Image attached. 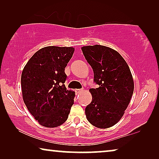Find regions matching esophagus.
<instances>
[{
    "label": "esophagus",
    "mask_w": 159,
    "mask_h": 159,
    "mask_svg": "<svg viewBox=\"0 0 159 159\" xmlns=\"http://www.w3.org/2000/svg\"><path fill=\"white\" fill-rule=\"evenodd\" d=\"M82 90H83V89H76V90H75V93H77V94H78V93H81Z\"/></svg>",
    "instance_id": "34e87169"
}]
</instances>
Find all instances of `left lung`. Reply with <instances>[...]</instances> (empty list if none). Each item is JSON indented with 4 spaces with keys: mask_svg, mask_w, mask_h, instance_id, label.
<instances>
[{
    "mask_svg": "<svg viewBox=\"0 0 159 159\" xmlns=\"http://www.w3.org/2000/svg\"><path fill=\"white\" fill-rule=\"evenodd\" d=\"M92 67L94 82L99 87L90 89L92 102L85 108L89 122L106 129L120 120L134 91V81L129 66L115 50L101 45L82 48Z\"/></svg>",
    "mask_w": 159,
    "mask_h": 159,
    "instance_id": "8db88e82",
    "label": "left lung"
}]
</instances>
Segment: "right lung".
Returning <instances> with one entry per match:
<instances>
[{
    "mask_svg": "<svg viewBox=\"0 0 159 159\" xmlns=\"http://www.w3.org/2000/svg\"><path fill=\"white\" fill-rule=\"evenodd\" d=\"M74 51L72 47L43 48L30 58L21 73L24 102L43 127H56L68 119L75 93L65 87L64 70Z\"/></svg>",
    "mask_w": 159,
    "mask_h": 159,
    "instance_id": "1",
    "label": "right lung"
}]
</instances>
